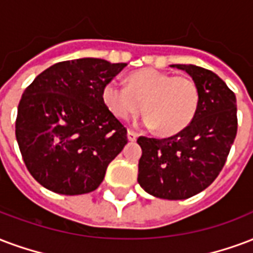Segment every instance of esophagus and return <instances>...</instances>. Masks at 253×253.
<instances>
[{
  "label": "esophagus",
  "instance_id": "obj_1",
  "mask_svg": "<svg viewBox=\"0 0 253 253\" xmlns=\"http://www.w3.org/2000/svg\"><path fill=\"white\" fill-rule=\"evenodd\" d=\"M127 138H128V141L134 142V141H136V138H138V134H136V132H134V131H131V130H128V131H127Z\"/></svg>",
  "mask_w": 253,
  "mask_h": 253
}]
</instances>
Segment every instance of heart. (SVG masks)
Instances as JSON below:
<instances>
[{
  "label": "heart",
  "instance_id": "heart-1",
  "mask_svg": "<svg viewBox=\"0 0 253 253\" xmlns=\"http://www.w3.org/2000/svg\"><path fill=\"white\" fill-rule=\"evenodd\" d=\"M103 102L114 117L128 119L145 111L143 125L158 127L162 135L178 134L192 123L200 104V91L188 76L147 68L130 75L128 85L110 80L102 91Z\"/></svg>",
  "mask_w": 253,
  "mask_h": 253
}]
</instances>
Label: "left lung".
<instances>
[{
  "instance_id": "1",
  "label": "left lung",
  "mask_w": 253,
  "mask_h": 253,
  "mask_svg": "<svg viewBox=\"0 0 253 253\" xmlns=\"http://www.w3.org/2000/svg\"><path fill=\"white\" fill-rule=\"evenodd\" d=\"M190 75L200 91L196 117L169 138L139 136L138 182L151 196L185 200L207 189L225 165L237 132L236 96L214 72L173 64Z\"/></svg>"
}]
</instances>
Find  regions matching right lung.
I'll return each mask as SVG.
<instances>
[{
    "label": "right lung",
    "instance_id": "add662e5",
    "mask_svg": "<svg viewBox=\"0 0 253 253\" xmlns=\"http://www.w3.org/2000/svg\"><path fill=\"white\" fill-rule=\"evenodd\" d=\"M126 63L84 57L53 64L22 93L16 138L37 182L67 196L102 184L127 143V130L103 102V87Z\"/></svg>",
    "mask_w": 253,
    "mask_h": 253
}]
</instances>
